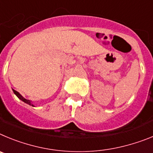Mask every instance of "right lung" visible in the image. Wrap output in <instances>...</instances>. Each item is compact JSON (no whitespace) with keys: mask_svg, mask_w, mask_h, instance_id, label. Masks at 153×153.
Here are the masks:
<instances>
[{"mask_svg":"<svg viewBox=\"0 0 153 153\" xmlns=\"http://www.w3.org/2000/svg\"><path fill=\"white\" fill-rule=\"evenodd\" d=\"M13 93H14L15 94H16V97H18V98L20 99V100H21L22 101H23V102L26 103V104H29V105H31V106H33V107H34V105H33V104L32 101H30V100H27V99L24 98V97H23V96H22L21 94H20L19 93V92H17V91H16L13 90Z\"/></svg>","mask_w":153,"mask_h":153,"instance_id":"add662e5","label":"right lung"}]
</instances>
